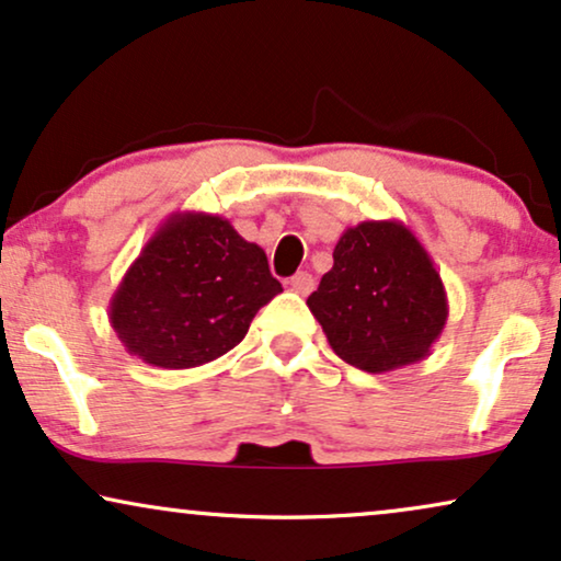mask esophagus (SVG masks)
Listing matches in <instances>:
<instances>
[{"mask_svg": "<svg viewBox=\"0 0 561 561\" xmlns=\"http://www.w3.org/2000/svg\"><path fill=\"white\" fill-rule=\"evenodd\" d=\"M289 289H293V293H297V295H310L313 293V287H316V279H313V274H308V272H297L295 276H289Z\"/></svg>", "mask_w": 561, "mask_h": 561, "instance_id": "1", "label": "esophagus"}]
</instances>
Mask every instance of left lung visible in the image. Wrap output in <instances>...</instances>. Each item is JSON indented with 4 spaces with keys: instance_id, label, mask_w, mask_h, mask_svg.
<instances>
[{
    "instance_id": "1",
    "label": "left lung",
    "mask_w": 561,
    "mask_h": 561,
    "mask_svg": "<svg viewBox=\"0 0 561 561\" xmlns=\"http://www.w3.org/2000/svg\"><path fill=\"white\" fill-rule=\"evenodd\" d=\"M308 308L331 350L365 373L420 363L448 321L435 261L399 219L346 228Z\"/></svg>"
}]
</instances>
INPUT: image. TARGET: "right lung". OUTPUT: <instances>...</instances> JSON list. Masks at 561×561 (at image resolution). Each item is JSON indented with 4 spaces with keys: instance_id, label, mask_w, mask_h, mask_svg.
Returning a JSON list of instances; mask_svg holds the SVG:
<instances>
[{
    "instance_id": "right-lung-1",
    "label": "right lung",
    "mask_w": 561,
    "mask_h": 561,
    "mask_svg": "<svg viewBox=\"0 0 561 561\" xmlns=\"http://www.w3.org/2000/svg\"><path fill=\"white\" fill-rule=\"evenodd\" d=\"M279 293L264 248L228 219L175 211L124 274L108 318L141 363L188 370L243 342L253 316Z\"/></svg>"
}]
</instances>
